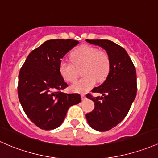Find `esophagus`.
<instances>
[{
    "label": "esophagus",
    "mask_w": 158,
    "mask_h": 158,
    "mask_svg": "<svg viewBox=\"0 0 158 158\" xmlns=\"http://www.w3.org/2000/svg\"><path fill=\"white\" fill-rule=\"evenodd\" d=\"M81 99H82V100H86V96L84 95V94H82V95H81Z\"/></svg>",
    "instance_id": "1"
}]
</instances>
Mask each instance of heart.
<instances>
[{"mask_svg": "<svg viewBox=\"0 0 158 158\" xmlns=\"http://www.w3.org/2000/svg\"><path fill=\"white\" fill-rule=\"evenodd\" d=\"M72 62L63 60L59 65L61 77L68 82H74L83 69L84 78L76 81L71 86L74 92H87L97 81H103L108 75L110 68V61L108 55L103 51L90 45H81L71 55Z\"/></svg>", "mask_w": 158, "mask_h": 158, "instance_id": "1", "label": "heart"}]
</instances>
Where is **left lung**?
<instances>
[{
    "instance_id": "1",
    "label": "left lung",
    "mask_w": 158,
    "mask_h": 158,
    "mask_svg": "<svg viewBox=\"0 0 158 158\" xmlns=\"http://www.w3.org/2000/svg\"><path fill=\"white\" fill-rule=\"evenodd\" d=\"M86 42L101 47L110 61L108 76L94 93L102 97H87L94 101V110L86 114L87 123L94 129L106 131L121 123L128 114L137 93L136 71L127 52L113 42L106 40H86Z\"/></svg>"
}]
</instances>
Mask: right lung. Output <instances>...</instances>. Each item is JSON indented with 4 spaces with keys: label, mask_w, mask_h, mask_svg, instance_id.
Masks as SVG:
<instances>
[{
    "label": "right lung",
    "mask_w": 158,
    "mask_h": 158,
    "mask_svg": "<svg viewBox=\"0 0 158 158\" xmlns=\"http://www.w3.org/2000/svg\"><path fill=\"white\" fill-rule=\"evenodd\" d=\"M78 43L74 40H47L31 52L21 68L19 100L28 118L42 129L61 126L69 107L81 101L79 94L61 92L68 84L59 71L61 58Z\"/></svg>",
    "instance_id": "add662e5"
}]
</instances>
